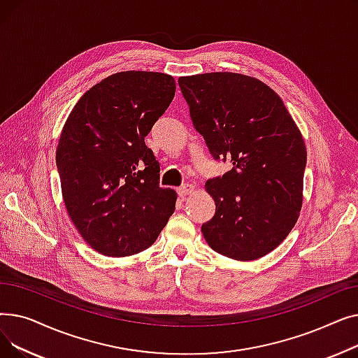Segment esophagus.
Segmentation results:
<instances>
[{
  "label": "esophagus",
  "instance_id": "obj_1",
  "mask_svg": "<svg viewBox=\"0 0 358 358\" xmlns=\"http://www.w3.org/2000/svg\"><path fill=\"white\" fill-rule=\"evenodd\" d=\"M193 192H194V187H193L192 184H182L181 187H178V189H177V193H178V196H181V197L189 196V194H192Z\"/></svg>",
  "mask_w": 358,
  "mask_h": 358
}]
</instances>
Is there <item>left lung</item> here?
I'll return each instance as SVG.
<instances>
[{
	"instance_id": "8db88e82",
	"label": "left lung",
	"mask_w": 358,
	"mask_h": 358,
	"mask_svg": "<svg viewBox=\"0 0 358 358\" xmlns=\"http://www.w3.org/2000/svg\"><path fill=\"white\" fill-rule=\"evenodd\" d=\"M194 129L216 161L232 164L206 181L216 203L201 224L220 255L252 261L277 248L302 209L306 146L285 103L247 75L210 72L178 78Z\"/></svg>"
}]
</instances>
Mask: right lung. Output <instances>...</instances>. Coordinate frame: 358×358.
I'll return each instance as SVG.
<instances>
[{
    "label": "right lung",
    "instance_id": "1",
    "mask_svg": "<svg viewBox=\"0 0 358 358\" xmlns=\"http://www.w3.org/2000/svg\"><path fill=\"white\" fill-rule=\"evenodd\" d=\"M176 96L161 72L126 71L91 87L72 108L56 149L71 220L91 248L127 257L149 248L176 210L159 185L145 136Z\"/></svg>",
    "mask_w": 358,
    "mask_h": 358
}]
</instances>
